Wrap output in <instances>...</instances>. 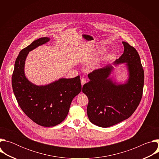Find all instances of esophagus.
<instances>
[{
	"mask_svg": "<svg viewBox=\"0 0 159 159\" xmlns=\"http://www.w3.org/2000/svg\"><path fill=\"white\" fill-rule=\"evenodd\" d=\"M80 82H81L82 85H84L85 83H87V80H86V79H85V78H82Z\"/></svg>",
	"mask_w": 159,
	"mask_h": 159,
	"instance_id": "34e87169",
	"label": "esophagus"
}]
</instances>
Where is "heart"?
I'll list each match as a JSON object with an SVG mask.
<instances>
[{"mask_svg": "<svg viewBox=\"0 0 159 159\" xmlns=\"http://www.w3.org/2000/svg\"><path fill=\"white\" fill-rule=\"evenodd\" d=\"M98 63V62H97V63H94V64L91 65L90 66V69H94V68H95V67L97 66Z\"/></svg>", "mask_w": 159, "mask_h": 159, "instance_id": "b5f03b06", "label": "heart"}]
</instances>
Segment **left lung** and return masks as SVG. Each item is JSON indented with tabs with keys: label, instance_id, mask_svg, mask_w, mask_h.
<instances>
[{
	"label": "left lung",
	"instance_id": "8db88e82",
	"mask_svg": "<svg viewBox=\"0 0 159 159\" xmlns=\"http://www.w3.org/2000/svg\"><path fill=\"white\" fill-rule=\"evenodd\" d=\"M124 52L113 64L126 63L128 79L118 84L110 77L112 65L94 70L88 75L90 81L82 87L87 96V113L92 123L107 128L129 118L139 106L143 94L144 71L136 49L123 41Z\"/></svg>",
	"mask_w": 159,
	"mask_h": 159
}]
</instances>
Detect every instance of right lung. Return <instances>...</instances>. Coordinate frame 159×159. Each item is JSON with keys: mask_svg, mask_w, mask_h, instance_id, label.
I'll return each instance as SVG.
<instances>
[{"mask_svg": "<svg viewBox=\"0 0 159 159\" xmlns=\"http://www.w3.org/2000/svg\"><path fill=\"white\" fill-rule=\"evenodd\" d=\"M40 38L22 49L16 58L12 77V85L16 100L26 115L44 127L55 126L66 117L73 99L82 89L80 76L61 78L44 85L31 83L25 74V65L30 52L50 41Z\"/></svg>", "mask_w": 159, "mask_h": 159, "instance_id": "right-lung-1", "label": "right lung"}]
</instances>
